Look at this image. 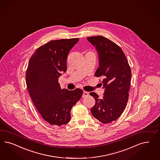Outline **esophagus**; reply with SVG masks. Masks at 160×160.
<instances>
[{
    "label": "esophagus",
    "mask_w": 160,
    "mask_h": 160,
    "mask_svg": "<svg viewBox=\"0 0 160 160\" xmlns=\"http://www.w3.org/2000/svg\"><path fill=\"white\" fill-rule=\"evenodd\" d=\"M88 95H89V93H88V92H86V91H83V92L82 95L83 98H84V97H87Z\"/></svg>",
    "instance_id": "34e87169"
}]
</instances>
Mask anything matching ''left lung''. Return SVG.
<instances>
[{
  "label": "left lung",
  "instance_id": "1",
  "mask_svg": "<svg viewBox=\"0 0 160 160\" xmlns=\"http://www.w3.org/2000/svg\"><path fill=\"white\" fill-rule=\"evenodd\" d=\"M87 39L98 52L99 67L95 76L102 78L101 85L105 88L102 99L95 92L89 93L95 100L91 112L101 122L108 124L118 118L127 106L131 69L124 52L116 43L102 36Z\"/></svg>",
  "mask_w": 160,
  "mask_h": 160
}]
</instances>
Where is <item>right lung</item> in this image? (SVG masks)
<instances>
[{
  "label": "right lung",
  "mask_w": 160,
  "mask_h": 160,
  "mask_svg": "<svg viewBox=\"0 0 160 160\" xmlns=\"http://www.w3.org/2000/svg\"><path fill=\"white\" fill-rule=\"evenodd\" d=\"M79 38L51 41L32 55L26 72L31 99L42 117L61 126L71 119V110L82 96V89H61L58 79L67 71L68 55Z\"/></svg>",
  "instance_id": "1"
}]
</instances>
